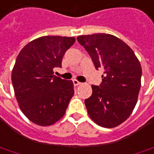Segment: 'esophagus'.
<instances>
[{
    "label": "esophagus",
    "mask_w": 154,
    "mask_h": 154,
    "mask_svg": "<svg viewBox=\"0 0 154 154\" xmlns=\"http://www.w3.org/2000/svg\"><path fill=\"white\" fill-rule=\"evenodd\" d=\"M72 82H73V84H74L75 86H78V85H80V84H82V82H78L77 80H76V79H74Z\"/></svg>",
    "instance_id": "esophagus-1"
}]
</instances>
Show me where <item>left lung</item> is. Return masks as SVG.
Listing matches in <instances>:
<instances>
[{
  "mask_svg": "<svg viewBox=\"0 0 154 154\" xmlns=\"http://www.w3.org/2000/svg\"><path fill=\"white\" fill-rule=\"evenodd\" d=\"M77 39L90 55L95 68L103 70L102 82L92 85V95L85 99L88 113L100 126L116 127L136 106L141 88V64L125 42L111 34L81 35Z\"/></svg>",
  "mask_w": 154,
  "mask_h": 154,
  "instance_id": "8db88e82",
  "label": "left lung"
}]
</instances>
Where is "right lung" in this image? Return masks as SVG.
Returning a JSON list of instances; mask_svg holds the SVG:
<instances>
[{"label": "right lung", "mask_w": 154, "mask_h": 154, "mask_svg": "<svg viewBox=\"0 0 154 154\" xmlns=\"http://www.w3.org/2000/svg\"><path fill=\"white\" fill-rule=\"evenodd\" d=\"M75 38L43 36L26 45L16 59L11 82L19 107L39 125H53L66 113L74 94L72 81L54 74Z\"/></svg>", "instance_id": "right-lung-1"}]
</instances>
